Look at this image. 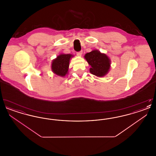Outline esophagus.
Returning <instances> with one entry per match:
<instances>
[{
	"label": "esophagus",
	"instance_id": "34e87169",
	"mask_svg": "<svg viewBox=\"0 0 156 156\" xmlns=\"http://www.w3.org/2000/svg\"><path fill=\"white\" fill-rule=\"evenodd\" d=\"M82 54V51L76 52V55H78V56H81Z\"/></svg>",
	"mask_w": 156,
	"mask_h": 156
}]
</instances>
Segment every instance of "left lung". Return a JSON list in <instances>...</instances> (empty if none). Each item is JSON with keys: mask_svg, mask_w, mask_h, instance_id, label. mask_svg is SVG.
<instances>
[{"mask_svg": "<svg viewBox=\"0 0 156 156\" xmlns=\"http://www.w3.org/2000/svg\"><path fill=\"white\" fill-rule=\"evenodd\" d=\"M85 58L91 66L90 73L98 76L102 77L106 74L110 68V59L108 57L98 50L87 53Z\"/></svg>", "mask_w": 156, "mask_h": 156, "instance_id": "1", "label": "left lung"}]
</instances>
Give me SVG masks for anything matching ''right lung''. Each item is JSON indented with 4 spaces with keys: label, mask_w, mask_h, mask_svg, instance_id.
Segmentation results:
<instances>
[{
    "label": "right lung",
    "mask_w": 156,
    "mask_h": 156,
    "mask_svg": "<svg viewBox=\"0 0 156 156\" xmlns=\"http://www.w3.org/2000/svg\"><path fill=\"white\" fill-rule=\"evenodd\" d=\"M73 55L71 54H61L54 59L51 65L53 73L61 76H64L68 73L69 62Z\"/></svg>",
    "instance_id": "add662e5"
}]
</instances>
